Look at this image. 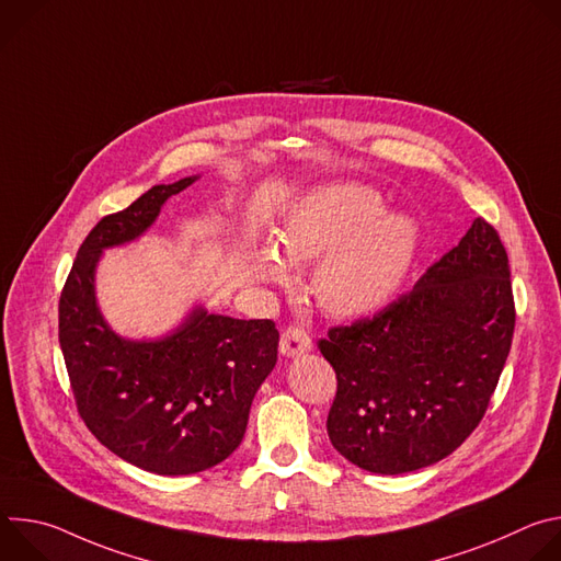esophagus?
I'll return each mask as SVG.
<instances>
[{"label": "esophagus", "instance_id": "1", "mask_svg": "<svg viewBox=\"0 0 561 561\" xmlns=\"http://www.w3.org/2000/svg\"><path fill=\"white\" fill-rule=\"evenodd\" d=\"M310 346H312V340H310V335L306 333L304 327L293 324V327L284 329L282 340H279V351H282V355H286V357H299V355H304L306 351H310Z\"/></svg>", "mask_w": 561, "mask_h": 561}]
</instances>
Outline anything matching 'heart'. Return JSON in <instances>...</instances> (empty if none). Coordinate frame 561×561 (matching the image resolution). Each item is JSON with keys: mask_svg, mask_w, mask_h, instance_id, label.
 I'll list each match as a JSON object with an SVG mask.
<instances>
[{"mask_svg": "<svg viewBox=\"0 0 561 561\" xmlns=\"http://www.w3.org/2000/svg\"><path fill=\"white\" fill-rule=\"evenodd\" d=\"M381 197L366 186H331L306 197L286 219L279 242L290 262L327 255L312 293L331 314L348 317L379 306L402 282L415 251V228L404 217H381ZM260 279L284 284L290 264L275 249L255 255Z\"/></svg>", "mask_w": 561, "mask_h": 561, "instance_id": "b5f03b06", "label": "heart"}]
</instances>
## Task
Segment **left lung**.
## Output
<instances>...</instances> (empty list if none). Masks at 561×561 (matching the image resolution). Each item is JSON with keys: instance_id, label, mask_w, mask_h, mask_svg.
<instances>
[{"instance_id": "obj_1", "label": "left lung", "mask_w": 561, "mask_h": 561, "mask_svg": "<svg viewBox=\"0 0 561 561\" xmlns=\"http://www.w3.org/2000/svg\"><path fill=\"white\" fill-rule=\"evenodd\" d=\"M513 331L508 255L477 217L409 293L317 342L337 375L331 444L379 474L448 457L482 422Z\"/></svg>"}]
</instances>
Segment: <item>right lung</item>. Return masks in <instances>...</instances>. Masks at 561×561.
<instances>
[{
  "label": "right lung",
  "instance_id": "add662e5",
  "mask_svg": "<svg viewBox=\"0 0 561 561\" xmlns=\"http://www.w3.org/2000/svg\"><path fill=\"white\" fill-rule=\"evenodd\" d=\"M193 182L152 186L102 217L79 247L59 297V346L79 417L108 450L157 474L206 470L239 446L279 344L273 319L202 308L159 342H126L102 319L93 293L102 249L141 234L162 204Z\"/></svg>",
  "mask_w": 561,
  "mask_h": 561
}]
</instances>
